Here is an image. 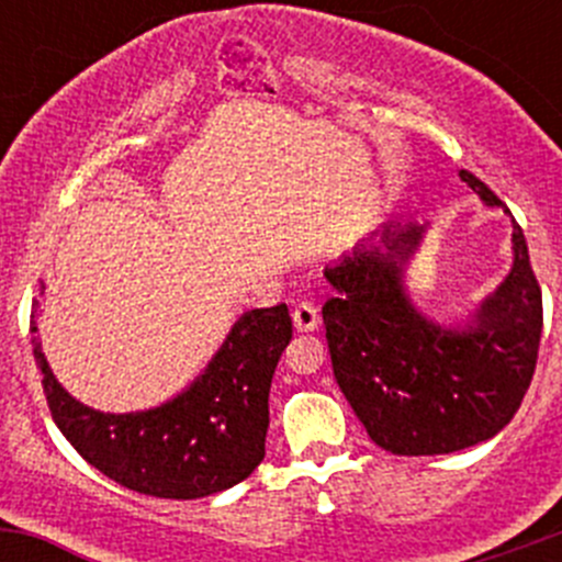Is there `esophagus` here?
Returning <instances> with one entry per match:
<instances>
[{"instance_id": "esophagus-1", "label": "esophagus", "mask_w": 562, "mask_h": 562, "mask_svg": "<svg viewBox=\"0 0 562 562\" xmlns=\"http://www.w3.org/2000/svg\"><path fill=\"white\" fill-rule=\"evenodd\" d=\"M293 326H296V331H315L321 326V313H317L313 302L304 299V302H299L293 307Z\"/></svg>"}]
</instances>
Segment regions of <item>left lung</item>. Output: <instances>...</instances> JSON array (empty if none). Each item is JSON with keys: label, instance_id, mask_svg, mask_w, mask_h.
I'll list each match as a JSON object with an SVG mask.
<instances>
[{"label": "left lung", "instance_id": "left-lung-1", "mask_svg": "<svg viewBox=\"0 0 562 562\" xmlns=\"http://www.w3.org/2000/svg\"><path fill=\"white\" fill-rule=\"evenodd\" d=\"M462 181L490 206L501 198L470 171ZM424 228L389 223L381 241L353 249L326 280L323 304L334 378L372 443L400 457L470 449L506 427L536 372L543 304L522 228L514 269L464 331L427 321L402 288Z\"/></svg>", "mask_w": 562, "mask_h": 562}]
</instances>
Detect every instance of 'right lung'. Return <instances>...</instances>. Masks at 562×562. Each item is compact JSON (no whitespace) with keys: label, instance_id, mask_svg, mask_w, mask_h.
<instances>
[{"label":"right lung","instance_id":"right-lung-1","mask_svg":"<svg viewBox=\"0 0 562 562\" xmlns=\"http://www.w3.org/2000/svg\"><path fill=\"white\" fill-rule=\"evenodd\" d=\"M30 331L56 427L116 484L140 495L195 501L245 481L266 457L271 375L293 337L285 304L241 317L184 394L151 411L119 416L72 400L45 361L35 313Z\"/></svg>","mask_w":562,"mask_h":562}]
</instances>
